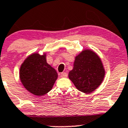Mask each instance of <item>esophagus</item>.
I'll return each mask as SVG.
<instances>
[{
    "instance_id": "esophagus-1",
    "label": "esophagus",
    "mask_w": 128,
    "mask_h": 128,
    "mask_svg": "<svg viewBox=\"0 0 128 128\" xmlns=\"http://www.w3.org/2000/svg\"><path fill=\"white\" fill-rule=\"evenodd\" d=\"M68 76V74L66 72H62L60 74V77H66Z\"/></svg>"
}]
</instances>
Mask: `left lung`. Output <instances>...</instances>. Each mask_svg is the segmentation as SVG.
Segmentation results:
<instances>
[{
	"mask_svg": "<svg viewBox=\"0 0 128 128\" xmlns=\"http://www.w3.org/2000/svg\"><path fill=\"white\" fill-rule=\"evenodd\" d=\"M104 74L100 57L92 50H84L75 58L69 78L79 91L89 94L101 85Z\"/></svg>",
	"mask_w": 128,
	"mask_h": 128,
	"instance_id": "8db88e82",
	"label": "left lung"
}]
</instances>
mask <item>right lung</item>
I'll list each match as a JSON object with an SVG mask.
<instances>
[{
  "label": "right lung",
  "mask_w": 128,
  "mask_h": 128,
  "mask_svg": "<svg viewBox=\"0 0 128 128\" xmlns=\"http://www.w3.org/2000/svg\"><path fill=\"white\" fill-rule=\"evenodd\" d=\"M20 81L24 87L36 96H42L51 90L58 73L46 62V54L34 52L24 59L20 68Z\"/></svg>",
  "instance_id": "right-lung-1"
}]
</instances>
